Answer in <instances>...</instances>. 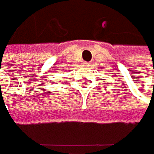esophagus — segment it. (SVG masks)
Returning a JSON list of instances; mask_svg holds the SVG:
<instances>
[{
	"instance_id": "34e87169",
	"label": "esophagus",
	"mask_w": 154,
	"mask_h": 154,
	"mask_svg": "<svg viewBox=\"0 0 154 154\" xmlns=\"http://www.w3.org/2000/svg\"><path fill=\"white\" fill-rule=\"evenodd\" d=\"M84 66L88 67V66H90V63H89V62H84Z\"/></svg>"
}]
</instances>
